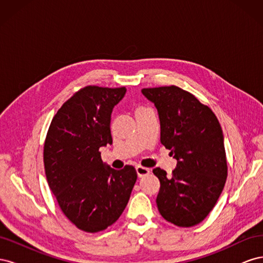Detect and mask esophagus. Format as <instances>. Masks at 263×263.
<instances>
[{
  "label": "esophagus",
  "mask_w": 263,
  "mask_h": 263,
  "mask_svg": "<svg viewBox=\"0 0 263 263\" xmlns=\"http://www.w3.org/2000/svg\"><path fill=\"white\" fill-rule=\"evenodd\" d=\"M136 172H137L138 178H142L145 176H148V174L150 173V170L148 168H144V166H141V165H137L136 166Z\"/></svg>",
  "instance_id": "esophagus-1"
}]
</instances>
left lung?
Instances as JSON below:
<instances>
[{
    "label": "left lung",
    "mask_w": 263,
    "mask_h": 263,
    "mask_svg": "<svg viewBox=\"0 0 263 263\" xmlns=\"http://www.w3.org/2000/svg\"><path fill=\"white\" fill-rule=\"evenodd\" d=\"M160 119V141L177 159L172 177L153 170L160 181L157 206L179 227L200 224L216 204L227 179L224 136L213 110L179 86L142 89Z\"/></svg>",
    "instance_id": "left-lung-1"
}]
</instances>
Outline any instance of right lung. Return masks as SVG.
I'll return each instance as SVG.
<instances>
[{"label":"right lung","mask_w":263,"mask_h":263,"mask_svg":"<svg viewBox=\"0 0 263 263\" xmlns=\"http://www.w3.org/2000/svg\"><path fill=\"white\" fill-rule=\"evenodd\" d=\"M126 87L89 85L52 118L44 146L46 178L62 213L79 229L98 233L119 218L137 180L133 165L112 169L100 148L112 145L110 115Z\"/></svg>","instance_id":"1"}]
</instances>
